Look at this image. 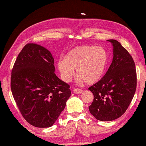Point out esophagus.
Wrapping results in <instances>:
<instances>
[{
    "instance_id": "34e87169",
    "label": "esophagus",
    "mask_w": 146,
    "mask_h": 146,
    "mask_svg": "<svg viewBox=\"0 0 146 146\" xmlns=\"http://www.w3.org/2000/svg\"><path fill=\"white\" fill-rule=\"evenodd\" d=\"M73 92L75 94H80L82 92V89H78V88H75L73 89Z\"/></svg>"
}]
</instances>
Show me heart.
Wrapping results in <instances>:
<instances>
[{"mask_svg":"<svg viewBox=\"0 0 146 146\" xmlns=\"http://www.w3.org/2000/svg\"><path fill=\"white\" fill-rule=\"evenodd\" d=\"M108 60V53L104 48L83 44L69 50L64 59L58 60L57 66L64 81L71 80L76 68L78 82L93 84L104 75Z\"/></svg>","mask_w":146,"mask_h":146,"instance_id":"1","label":"heart"}]
</instances>
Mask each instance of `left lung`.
I'll list each match as a JSON object with an SVG mask.
<instances>
[{"label":"left lung","instance_id":"8db88e82","mask_svg":"<svg viewBox=\"0 0 146 146\" xmlns=\"http://www.w3.org/2000/svg\"><path fill=\"white\" fill-rule=\"evenodd\" d=\"M112 64L104 76L89 88L94 95L89 110L97 120L110 121L126 112L135 93L137 72L129 52L115 39Z\"/></svg>","mask_w":146,"mask_h":146}]
</instances>
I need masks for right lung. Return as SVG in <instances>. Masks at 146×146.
<instances>
[{
    "label": "right lung",
    "instance_id": "obj_1",
    "mask_svg": "<svg viewBox=\"0 0 146 146\" xmlns=\"http://www.w3.org/2000/svg\"><path fill=\"white\" fill-rule=\"evenodd\" d=\"M49 50L28 43L13 66L11 89L17 107L27 122L38 128L52 126L71 96L70 86L55 75Z\"/></svg>",
    "mask_w": 146,
    "mask_h": 146
}]
</instances>
